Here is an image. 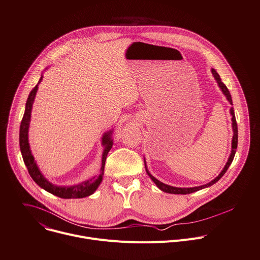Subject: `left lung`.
<instances>
[{
  "mask_svg": "<svg viewBox=\"0 0 260 260\" xmlns=\"http://www.w3.org/2000/svg\"><path fill=\"white\" fill-rule=\"evenodd\" d=\"M211 73H212V75H214V77H215V79L217 80V82H218V84H219V86H220V88L222 89V91H223V93L225 94L226 95V98H227V100L229 101V103L232 105V100H231V95H230V92H229V90L227 89V87L225 86V84L221 81V78H220V76L217 74V72L215 69H211ZM230 113H231V115H232V128H233V138H232V150H231V154H230V156H229V158H228V161H227V164L225 165V167H224V169H223V171L214 179V180H211L210 182H208V183H206V184H204V185H200V186H194V187H174V186H171V185H167V184H165V183H162V182H160L159 180H157L156 178H154L149 172H148V170L146 169V172H147V174L149 175V177L154 181V183L157 185V187L158 188H160V190L162 191V192H166V193H170V194H182V195H184V194H190V193H194V192H197V191H199V190H201V188H204V187H207V186H210V185H212L214 183H216L225 173H226V171H227V169L229 168V166H230V164L232 162V160H233V157H234V154H235V151H237V148H238V123H237V119H235V115H234V111H233V108H231L230 109Z\"/></svg>",
  "mask_w": 260,
  "mask_h": 260,
  "instance_id": "left-lung-1",
  "label": "left lung"
}]
</instances>
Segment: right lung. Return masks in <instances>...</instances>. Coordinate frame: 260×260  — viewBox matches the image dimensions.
Returning <instances> with one entry per match:
<instances>
[{
    "label": "right lung",
    "instance_id": "add662e5",
    "mask_svg": "<svg viewBox=\"0 0 260 260\" xmlns=\"http://www.w3.org/2000/svg\"><path fill=\"white\" fill-rule=\"evenodd\" d=\"M41 79L39 80V82ZM38 85H36L30 92L28 101L26 103V110L25 114H23V117L20 122V127H19V147L21 151V155L23 158V161H25V165L27 166L28 172L30 176L33 178V180L40 186L43 190L48 191L49 193L58 196L60 198L64 199H72V198H84L87 196H90L95 192L96 188L99 187L100 183L102 182L103 175H104V170H105V164H106V158L108 155V152L113 146V142L110 138V133L106 134L103 138V143L106 146L105 151L103 154V164H102V170H101V175L93 177L92 179H89L87 181H84L80 184L74 185V186H57L52 184L46 180L43 175L40 173L39 169L37 168V165L34 160V157L31 153L29 142H28V128H29V123H30V117H31V110H32V105L35 99V94L37 92Z\"/></svg>",
    "mask_w": 260,
    "mask_h": 260
}]
</instances>
